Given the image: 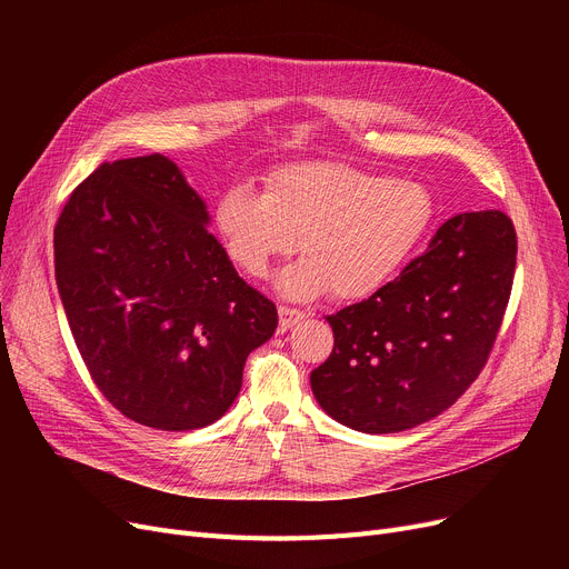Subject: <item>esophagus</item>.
<instances>
[{
	"label": "esophagus",
	"instance_id": "obj_1",
	"mask_svg": "<svg viewBox=\"0 0 569 569\" xmlns=\"http://www.w3.org/2000/svg\"><path fill=\"white\" fill-rule=\"evenodd\" d=\"M307 318V313L305 311H300V309H292V307H279V325H281V330L286 332V330H290L292 325H297L300 320H305Z\"/></svg>",
	"mask_w": 569,
	"mask_h": 569
}]
</instances>
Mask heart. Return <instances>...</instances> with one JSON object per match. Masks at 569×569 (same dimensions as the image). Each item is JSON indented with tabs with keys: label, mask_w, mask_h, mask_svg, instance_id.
Masks as SVG:
<instances>
[{
	"label": "heart",
	"mask_w": 569,
	"mask_h": 569,
	"mask_svg": "<svg viewBox=\"0 0 569 569\" xmlns=\"http://www.w3.org/2000/svg\"><path fill=\"white\" fill-rule=\"evenodd\" d=\"M431 219L433 200L422 184L343 163L281 168L264 193L237 184L214 207L226 253L249 277H262L300 239L305 256L274 279L290 300H313L330 288L339 300H362L399 272Z\"/></svg>",
	"instance_id": "obj_1"
}]
</instances>
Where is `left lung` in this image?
<instances>
[{"mask_svg":"<svg viewBox=\"0 0 569 569\" xmlns=\"http://www.w3.org/2000/svg\"><path fill=\"white\" fill-rule=\"evenodd\" d=\"M517 232L498 209L447 219L369 300L327 316L335 350L311 371L320 408L362 433L433 420L480 376L510 300Z\"/></svg>","mask_w":569,"mask_h":569,"instance_id":"1","label":"left lung"}]
</instances>
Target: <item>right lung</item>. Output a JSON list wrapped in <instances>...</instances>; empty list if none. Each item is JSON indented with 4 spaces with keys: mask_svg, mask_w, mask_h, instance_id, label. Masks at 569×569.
Masks as SVG:
<instances>
[{
    "mask_svg": "<svg viewBox=\"0 0 569 569\" xmlns=\"http://www.w3.org/2000/svg\"><path fill=\"white\" fill-rule=\"evenodd\" d=\"M204 200L163 154L99 166L54 226V279L103 397L159 431L217 422L277 307L239 279Z\"/></svg>",
    "mask_w": 569,
    "mask_h": 569,
    "instance_id": "1",
    "label": "right lung"
}]
</instances>
